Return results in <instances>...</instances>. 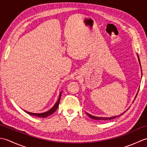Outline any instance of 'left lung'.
<instances>
[{
	"label": "left lung",
	"mask_w": 147,
	"mask_h": 147,
	"mask_svg": "<svg viewBox=\"0 0 147 147\" xmlns=\"http://www.w3.org/2000/svg\"><path fill=\"white\" fill-rule=\"evenodd\" d=\"M137 55H138V61H139V62H140V66H141V64H140V61L139 56H138V54H137ZM137 94H138V93H137ZM137 94H136V95H137ZM136 96H135V98L136 97ZM125 112H126V111H124V112H123V113H122L121 114L119 115H116V116H113V117H96V116H93V115H91V114H88V113H87V112H86V114L87 115H88V116H89L90 118L93 119H95V120H104V121H105V120L113 119H115V118H116L117 117H119V116H120V115H123V114L125 113Z\"/></svg>",
	"instance_id": "left-lung-1"
}]
</instances>
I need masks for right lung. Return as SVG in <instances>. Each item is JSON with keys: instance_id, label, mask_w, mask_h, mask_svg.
<instances>
[{"instance_id": "right-lung-1", "label": "right lung", "mask_w": 147, "mask_h": 147, "mask_svg": "<svg viewBox=\"0 0 147 147\" xmlns=\"http://www.w3.org/2000/svg\"><path fill=\"white\" fill-rule=\"evenodd\" d=\"M61 94H62V92L60 93V94H59V97L57 100V102L55 103V105L53 106L52 108H51L50 110H49L48 111L45 112H43V113H32V112H30L28 111H25L27 114H28L29 115H33V116H35V117H42V118H44L46 117H48L49 115H51L52 114L54 113V112L57 110V109L58 107V106L59 105V102H60V100H61Z\"/></svg>"}]
</instances>
